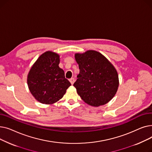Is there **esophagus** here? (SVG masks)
Returning a JSON list of instances; mask_svg holds the SVG:
<instances>
[{"label": "esophagus", "instance_id": "34e87169", "mask_svg": "<svg viewBox=\"0 0 152 152\" xmlns=\"http://www.w3.org/2000/svg\"><path fill=\"white\" fill-rule=\"evenodd\" d=\"M69 82L71 83V84L73 85V84H74V83H75V79L73 78V77H72V78H71V79H69Z\"/></svg>", "mask_w": 152, "mask_h": 152}]
</instances>
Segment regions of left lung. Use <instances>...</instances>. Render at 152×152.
Here are the masks:
<instances>
[{
  "label": "left lung",
  "mask_w": 152,
  "mask_h": 152,
  "mask_svg": "<svg viewBox=\"0 0 152 152\" xmlns=\"http://www.w3.org/2000/svg\"><path fill=\"white\" fill-rule=\"evenodd\" d=\"M75 60L79 74L73 86L82 100L92 107L109 102L119 86L118 72L111 63L100 52L89 50L76 53Z\"/></svg>",
  "instance_id": "obj_1"
}]
</instances>
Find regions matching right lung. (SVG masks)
I'll return each mask as SVG.
<instances>
[{
	"mask_svg": "<svg viewBox=\"0 0 152 152\" xmlns=\"http://www.w3.org/2000/svg\"><path fill=\"white\" fill-rule=\"evenodd\" d=\"M59 63L58 53L47 51L39 56L28 73L27 83L29 91L43 104L51 105L58 102L71 86Z\"/></svg>",
	"mask_w": 152,
	"mask_h": 152,
	"instance_id": "obj_1",
	"label": "right lung"
}]
</instances>
